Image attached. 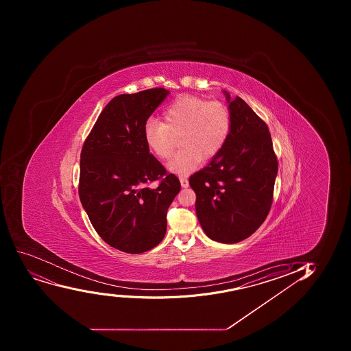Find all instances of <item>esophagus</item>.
Instances as JSON below:
<instances>
[{
    "instance_id": "obj_1",
    "label": "esophagus",
    "mask_w": 351,
    "mask_h": 351,
    "mask_svg": "<svg viewBox=\"0 0 351 351\" xmlns=\"http://www.w3.org/2000/svg\"><path fill=\"white\" fill-rule=\"evenodd\" d=\"M180 182H181L182 188L186 189L189 186V180L186 178H180Z\"/></svg>"
}]
</instances>
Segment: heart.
Returning <instances> with one entry per match:
<instances>
[{"label":"heart","instance_id":"1","mask_svg":"<svg viewBox=\"0 0 351 351\" xmlns=\"http://www.w3.org/2000/svg\"><path fill=\"white\" fill-rule=\"evenodd\" d=\"M163 122L151 119L143 129L144 142L149 152L160 159L169 158L176 145L175 136L181 135L182 147L175 153L167 168L186 176L198 168L204 159L221 152L229 138L232 125L231 112L221 101L184 95L168 105Z\"/></svg>","mask_w":351,"mask_h":351}]
</instances>
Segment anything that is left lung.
<instances>
[{
	"mask_svg": "<svg viewBox=\"0 0 351 351\" xmlns=\"http://www.w3.org/2000/svg\"><path fill=\"white\" fill-rule=\"evenodd\" d=\"M223 94L232 118L229 138L189 183L197 195L195 213L204 232L214 241L237 243L267 219L278 161L265 122L241 98Z\"/></svg>",
	"mask_w": 351,
	"mask_h": 351,
	"instance_id": "obj_1",
	"label": "left lung"
}]
</instances>
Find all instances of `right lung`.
I'll return each mask as SVG.
<instances>
[{
  "label": "right lung",
  "mask_w": 351,
  "mask_h": 351,
  "mask_svg": "<svg viewBox=\"0 0 351 351\" xmlns=\"http://www.w3.org/2000/svg\"><path fill=\"white\" fill-rule=\"evenodd\" d=\"M169 90L154 88L113 98L98 117L81 151V204L110 246L129 254L163 239L167 210L181 190L173 173L149 153L143 129ZM161 179L152 189L149 184Z\"/></svg>",
  "instance_id": "obj_1"
}]
</instances>
